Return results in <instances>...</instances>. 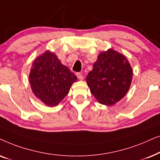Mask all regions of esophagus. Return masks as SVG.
<instances>
[{
    "label": "esophagus",
    "instance_id": "esophagus-1",
    "mask_svg": "<svg viewBox=\"0 0 160 160\" xmlns=\"http://www.w3.org/2000/svg\"><path fill=\"white\" fill-rule=\"evenodd\" d=\"M76 76L78 77L79 80H83V76H82V74L81 73H79V72H78V73H76Z\"/></svg>",
    "mask_w": 160,
    "mask_h": 160
}]
</instances>
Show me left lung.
Listing matches in <instances>:
<instances>
[{"label":"left lung","instance_id":"1","mask_svg":"<svg viewBox=\"0 0 160 160\" xmlns=\"http://www.w3.org/2000/svg\"><path fill=\"white\" fill-rule=\"evenodd\" d=\"M132 74L126 57L109 49L98 55L93 69L86 77V82L97 101L110 106L128 92Z\"/></svg>","mask_w":160,"mask_h":160}]
</instances>
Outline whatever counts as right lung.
I'll return each mask as SVG.
<instances>
[{"label": "right lung", "instance_id": "1", "mask_svg": "<svg viewBox=\"0 0 160 160\" xmlns=\"http://www.w3.org/2000/svg\"><path fill=\"white\" fill-rule=\"evenodd\" d=\"M77 80V77L69 68L49 50L35 59L29 74L34 95L49 107L58 105Z\"/></svg>", "mask_w": 160, "mask_h": 160}]
</instances>
